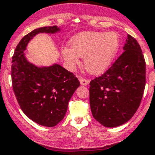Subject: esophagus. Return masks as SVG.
Wrapping results in <instances>:
<instances>
[{
	"instance_id": "1",
	"label": "esophagus",
	"mask_w": 155,
	"mask_h": 155,
	"mask_svg": "<svg viewBox=\"0 0 155 155\" xmlns=\"http://www.w3.org/2000/svg\"><path fill=\"white\" fill-rule=\"evenodd\" d=\"M78 79H79V81H80L81 84V85L89 84L90 80H88V79H85V78H82V77H78Z\"/></svg>"
}]
</instances>
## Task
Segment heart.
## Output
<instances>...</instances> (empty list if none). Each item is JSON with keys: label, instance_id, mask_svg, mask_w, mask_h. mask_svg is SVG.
<instances>
[{"label": "heart", "instance_id": "obj_1", "mask_svg": "<svg viewBox=\"0 0 155 155\" xmlns=\"http://www.w3.org/2000/svg\"><path fill=\"white\" fill-rule=\"evenodd\" d=\"M70 48L62 49V55L70 66L83 57L84 67L92 74L107 70L119 50V39L116 32H86L75 36Z\"/></svg>", "mask_w": 155, "mask_h": 155}]
</instances>
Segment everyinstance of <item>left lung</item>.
<instances>
[{
    "label": "left lung",
    "instance_id": "8db88e82",
    "mask_svg": "<svg viewBox=\"0 0 155 155\" xmlns=\"http://www.w3.org/2000/svg\"><path fill=\"white\" fill-rule=\"evenodd\" d=\"M123 50L105 73L90 83L92 115L105 127L127 123L138 110L145 91L146 64L139 44L128 35Z\"/></svg>",
    "mask_w": 155,
    "mask_h": 155
}]
</instances>
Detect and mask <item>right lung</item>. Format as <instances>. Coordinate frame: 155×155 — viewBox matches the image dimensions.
Returning a JSON list of instances; mask_svg holds the SVG:
<instances>
[{"mask_svg": "<svg viewBox=\"0 0 155 155\" xmlns=\"http://www.w3.org/2000/svg\"><path fill=\"white\" fill-rule=\"evenodd\" d=\"M59 31L57 26L32 30L20 40L12 57L11 78L17 102L28 118L47 127H53L62 120L80 82L73 73L58 64L48 67L32 64L26 59L24 51L36 35Z\"/></svg>", "mask_w": 155, "mask_h": 155, "instance_id": "right-lung-1", "label": "right lung"}]
</instances>
